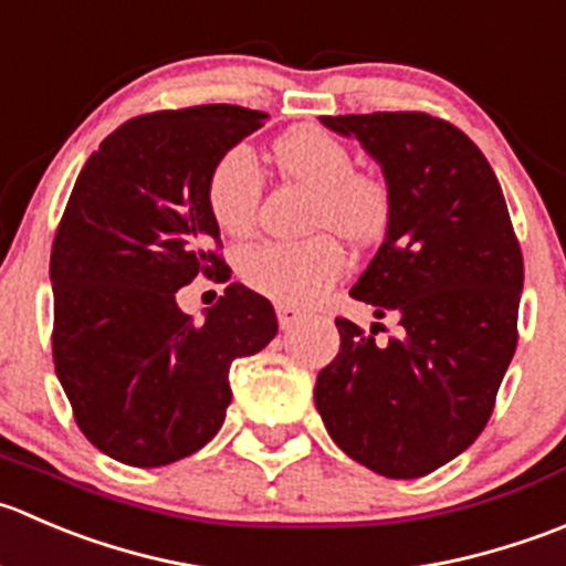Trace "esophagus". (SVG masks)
Masks as SVG:
<instances>
[{"label": "esophagus", "mask_w": 566, "mask_h": 566, "mask_svg": "<svg viewBox=\"0 0 566 566\" xmlns=\"http://www.w3.org/2000/svg\"><path fill=\"white\" fill-rule=\"evenodd\" d=\"M275 311H277V322H281V327H283V329L294 327V324L300 322V318H302L300 307H294V305H281V302H277Z\"/></svg>", "instance_id": "esophagus-1"}]
</instances>
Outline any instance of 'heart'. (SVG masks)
Instances as JSON below:
<instances>
[{"mask_svg": "<svg viewBox=\"0 0 566 566\" xmlns=\"http://www.w3.org/2000/svg\"><path fill=\"white\" fill-rule=\"evenodd\" d=\"M283 176L313 189L307 226L327 228L300 242H253L239 250V277L259 294L281 305H311L338 283L346 253L329 231L349 242H371L390 220V187L374 172L355 170V154L346 143L318 126H300L275 145ZM264 195V172L253 148L231 145L206 178V206L217 226L231 237H244L255 226Z\"/></svg>", "mask_w": 566, "mask_h": 566, "instance_id": "b5f03b06", "label": "heart"}]
</instances>
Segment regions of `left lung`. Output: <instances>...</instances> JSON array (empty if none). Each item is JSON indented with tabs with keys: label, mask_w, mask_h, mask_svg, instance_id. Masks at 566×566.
<instances>
[{
	"label": "left lung",
	"mask_w": 566,
	"mask_h": 566,
	"mask_svg": "<svg viewBox=\"0 0 566 566\" xmlns=\"http://www.w3.org/2000/svg\"><path fill=\"white\" fill-rule=\"evenodd\" d=\"M357 137L390 187L388 237L355 300L399 333L377 340L338 316L340 349L316 377V410L352 460L418 479L486 427L517 349L523 253L501 184L479 145L427 112L324 115Z\"/></svg>",
	"instance_id": "left-lung-1"
}]
</instances>
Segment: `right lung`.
Instances as JSON below:
<instances>
[{"label":"right lung","instance_id":"1","mask_svg":"<svg viewBox=\"0 0 566 566\" xmlns=\"http://www.w3.org/2000/svg\"><path fill=\"white\" fill-rule=\"evenodd\" d=\"M231 104L132 117L85 161L52 244V355L76 427L98 451L161 468L203 449L231 405L228 371L277 333L270 300L231 283L195 322L176 291L231 281L206 178L264 126Z\"/></svg>","mask_w":566,"mask_h":566}]
</instances>
